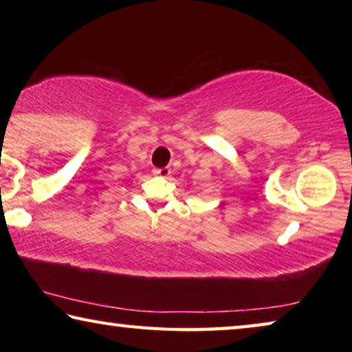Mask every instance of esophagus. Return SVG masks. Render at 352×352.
Masks as SVG:
<instances>
[{
  "mask_svg": "<svg viewBox=\"0 0 352 352\" xmlns=\"http://www.w3.org/2000/svg\"><path fill=\"white\" fill-rule=\"evenodd\" d=\"M153 174L158 177H168L170 174L169 168H162V169H153Z\"/></svg>",
  "mask_w": 352,
  "mask_h": 352,
  "instance_id": "1",
  "label": "esophagus"
}]
</instances>
